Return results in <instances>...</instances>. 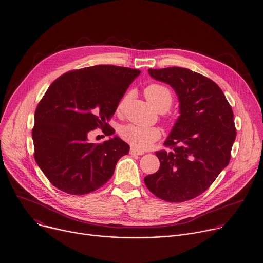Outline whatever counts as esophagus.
Listing matches in <instances>:
<instances>
[{
	"label": "esophagus",
	"instance_id": "1",
	"mask_svg": "<svg viewBox=\"0 0 263 263\" xmlns=\"http://www.w3.org/2000/svg\"><path fill=\"white\" fill-rule=\"evenodd\" d=\"M130 154L144 155V151H141V150H138V149H136V148H134V147H131V149H130Z\"/></svg>",
	"mask_w": 263,
	"mask_h": 263
}]
</instances>
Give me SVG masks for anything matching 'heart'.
Here are the masks:
<instances>
[{
	"instance_id": "b5f03b06",
	"label": "heart",
	"mask_w": 263,
	"mask_h": 263,
	"mask_svg": "<svg viewBox=\"0 0 263 263\" xmlns=\"http://www.w3.org/2000/svg\"><path fill=\"white\" fill-rule=\"evenodd\" d=\"M144 95L148 102L158 111L160 109L168 110L173 102V94L170 89L162 84L153 83L148 85L144 90ZM127 97L125 96L117 106V112L123 109ZM120 134L123 139L138 150L149 149L162 135L161 130L157 127H142L133 124L123 126L120 129Z\"/></svg>"
}]
</instances>
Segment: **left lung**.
<instances>
[{
	"mask_svg": "<svg viewBox=\"0 0 263 263\" xmlns=\"http://www.w3.org/2000/svg\"><path fill=\"white\" fill-rule=\"evenodd\" d=\"M168 83L180 101V116L164 145L155 152L160 169L144 178L149 191L171 202L201 195L230 163L236 136L233 112L216 82L183 67L148 69Z\"/></svg>",
	"mask_w": 263,
	"mask_h": 263,
	"instance_id": "8db88e82",
	"label": "left lung"
}]
</instances>
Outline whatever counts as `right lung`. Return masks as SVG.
Here are the masks:
<instances>
[{"label":"right lung","instance_id":"obj_1","mask_svg":"<svg viewBox=\"0 0 263 263\" xmlns=\"http://www.w3.org/2000/svg\"><path fill=\"white\" fill-rule=\"evenodd\" d=\"M139 69L94 65L68 71L55 79L37 104L31 136L34 159L48 181L69 195H85L106 184L129 145L115 136L100 144L88 133L115 130L114 115Z\"/></svg>","mask_w":263,"mask_h":263}]
</instances>
